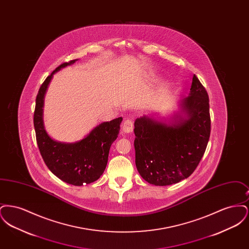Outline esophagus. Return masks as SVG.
Segmentation results:
<instances>
[{"label": "esophagus", "mask_w": 249, "mask_h": 249, "mask_svg": "<svg viewBox=\"0 0 249 249\" xmlns=\"http://www.w3.org/2000/svg\"><path fill=\"white\" fill-rule=\"evenodd\" d=\"M122 130L126 133L131 132L133 130V121L131 119H126L122 124Z\"/></svg>", "instance_id": "obj_1"}]
</instances>
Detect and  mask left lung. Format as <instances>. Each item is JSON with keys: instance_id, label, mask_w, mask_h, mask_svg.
<instances>
[{"instance_id": "8db88e82", "label": "left lung", "mask_w": 249, "mask_h": 249, "mask_svg": "<svg viewBox=\"0 0 249 249\" xmlns=\"http://www.w3.org/2000/svg\"><path fill=\"white\" fill-rule=\"evenodd\" d=\"M188 119L166 124L142 117L134 122L136 168L146 182L168 186L189 178L205 152L211 131L209 97L194 74L183 100Z\"/></svg>"}]
</instances>
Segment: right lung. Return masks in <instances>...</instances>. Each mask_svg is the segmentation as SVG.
<instances>
[{
	"label": "right lung",
	"instance_id": "1",
	"mask_svg": "<svg viewBox=\"0 0 249 249\" xmlns=\"http://www.w3.org/2000/svg\"><path fill=\"white\" fill-rule=\"evenodd\" d=\"M75 60L60 64L41 85L36 96L34 125L36 142L48 169L60 180L73 186H82L99 179L106 170L110 146L118 137L122 118L100 124L86 138L74 143L56 142L48 136L42 118L44 95L53 73Z\"/></svg>",
	"mask_w": 249,
	"mask_h": 249
}]
</instances>
